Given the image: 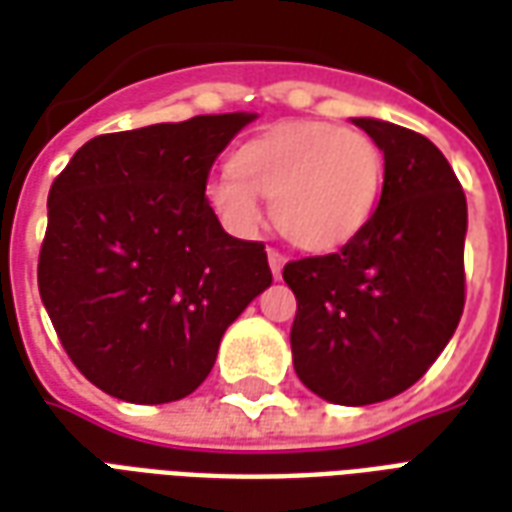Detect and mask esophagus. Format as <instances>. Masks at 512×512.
I'll use <instances>...</instances> for the list:
<instances>
[{
    "mask_svg": "<svg viewBox=\"0 0 512 512\" xmlns=\"http://www.w3.org/2000/svg\"><path fill=\"white\" fill-rule=\"evenodd\" d=\"M268 266H271V274L274 279L282 277V268H285V255L277 252V249H268Z\"/></svg>",
    "mask_w": 512,
    "mask_h": 512,
    "instance_id": "1",
    "label": "esophagus"
}]
</instances>
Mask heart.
I'll return each mask as SVG.
<instances>
[{"label":"heart","instance_id":"obj_1","mask_svg":"<svg viewBox=\"0 0 512 512\" xmlns=\"http://www.w3.org/2000/svg\"><path fill=\"white\" fill-rule=\"evenodd\" d=\"M384 153L362 131L323 120L266 128L230 156V172L205 186L216 216L233 233L252 235L263 222L261 200L290 244L334 252L351 244L376 213Z\"/></svg>","mask_w":512,"mask_h":512}]
</instances>
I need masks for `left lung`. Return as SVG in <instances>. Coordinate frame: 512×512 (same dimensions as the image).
Instances as JSON below:
<instances>
[{
  "mask_svg": "<svg viewBox=\"0 0 512 512\" xmlns=\"http://www.w3.org/2000/svg\"><path fill=\"white\" fill-rule=\"evenodd\" d=\"M384 150V189L340 252L290 260V329L301 384L340 406H367L417 384L450 343L466 301V194L450 161L411 128L356 117Z\"/></svg>",
  "mask_w": 512,
  "mask_h": 512,
  "instance_id": "8db88e82",
  "label": "left lung"
}]
</instances>
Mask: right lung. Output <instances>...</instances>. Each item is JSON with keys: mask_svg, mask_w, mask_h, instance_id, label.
Wrapping results in <instances>:
<instances>
[{"mask_svg": "<svg viewBox=\"0 0 512 512\" xmlns=\"http://www.w3.org/2000/svg\"><path fill=\"white\" fill-rule=\"evenodd\" d=\"M255 115L101 134L49 191L38 288L65 354L106 395L169 403L208 378L227 326L271 285L266 246L222 230L213 161Z\"/></svg>", "mask_w": 512, "mask_h": 512, "instance_id": "right-lung-1", "label": "right lung"}]
</instances>
